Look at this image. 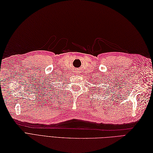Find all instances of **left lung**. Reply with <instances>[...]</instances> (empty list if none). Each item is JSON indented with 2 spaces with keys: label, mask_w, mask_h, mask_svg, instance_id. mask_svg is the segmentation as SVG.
I'll use <instances>...</instances> for the list:
<instances>
[{
  "label": "left lung",
  "mask_w": 153,
  "mask_h": 153,
  "mask_svg": "<svg viewBox=\"0 0 153 153\" xmlns=\"http://www.w3.org/2000/svg\"><path fill=\"white\" fill-rule=\"evenodd\" d=\"M108 90H109V89H108Z\"/></svg>",
  "instance_id": "obj_1"
}]
</instances>
